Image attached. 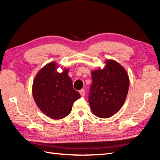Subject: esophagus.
<instances>
[{
	"mask_svg": "<svg viewBox=\"0 0 160 160\" xmlns=\"http://www.w3.org/2000/svg\"><path fill=\"white\" fill-rule=\"evenodd\" d=\"M79 93L81 96H84L85 94V90L84 89H81L79 91Z\"/></svg>",
	"mask_w": 160,
	"mask_h": 160,
	"instance_id": "34e87169",
	"label": "esophagus"
}]
</instances>
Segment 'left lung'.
I'll list each match as a JSON object with an SVG mask.
<instances>
[{"instance_id":"left-lung-1","label":"left lung","mask_w":160,"mask_h":160,"mask_svg":"<svg viewBox=\"0 0 160 160\" xmlns=\"http://www.w3.org/2000/svg\"><path fill=\"white\" fill-rule=\"evenodd\" d=\"M103 69L91 71L89 103L92 112L100 118H109L122 108L126 99L129 79L124 67L112 59L105 61Z\"/></svg>"}]
</instances>
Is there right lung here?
<instances>
[{"label": "right lung", "instance_id": "obj_1", "mask_svg": "<svg viewBox=\"0 0 160 160\" xmlns=\"http://www.w3.org/2000/svg\"><path fill=\"white\" fill-rule=\"evenodd\" d=\"M58 67L56 62L45 65L37 72L32 87L37 107L53 119H61L68 115L72 104L81 98L72 88V80L68 75L69 69H63L59 72Z\"/></svg>", "mask_w": 160, "mask_h": 160}]
</instances>
